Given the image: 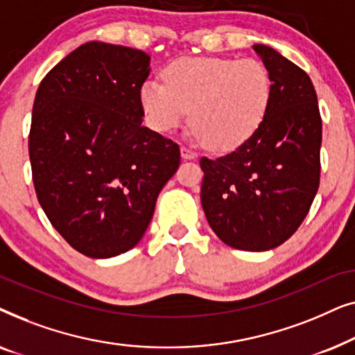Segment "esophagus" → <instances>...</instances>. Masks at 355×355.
<instances>
[{
	"label": "esophagus",
	"instance_id": "34e87169",
	"mask_svg": "<svg viewBox=\"0 0 355 355\" xmlns=\"http://www.w3.org/2000/svg\"><path fill=\"white\" fill-rule=\"evenodd\" d=\"M181 155H182L184 159H193V158L197 157V153L193 152L192 148L186 147V145H182V147H181Z\"/></svg>",
	"mask_w": 355,
	"mask_h": 355
}]
</instances>
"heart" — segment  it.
Here are the masks:
<instances>
[{
  "label": "heart",
  "mask_w": 355,
  "mask_h": 355,
  "mask_svg": "<svg viewBox=\"0 0 355 355\" xmlns=\"http://www.w3.org/2000/svg\"><path fill=\"white\" fill-rule=\"evenodd\" d=\"M273 100V79L255 58H179L148 79L140 103L150 128L168 132L187 111L191 125L208 148L232 152L259 132Z\"/></svg>",
  "instance_id": "b5f03b06"
}]
</instances>
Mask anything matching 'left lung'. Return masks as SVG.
Instances as JSON below:
<instances>
[{"mask_svg": "<svg viewBox=\"0 0 355 355\" xmlns=\"http://www.w3.org/2000/svg\"><path fill=\"white\" fill-rule=\"evenodd\" d=\"M254 51L273 79V100L254 137L225 157L200 159L202 207L230 247L275 249L297 231L320 186L322 116L307 72L273 48Z\"/></svg>", "mask_w": 355, "mask_h": 355, "instance_id": "8db88e82", "label": "left lung"}]
</instances>
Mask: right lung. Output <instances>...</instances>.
Here are the masks:
<instances>
[{"label":"right lung","instance_id":"1","mask_svg":"<svg viewBox=\"0 0 355 355\" xmlns=\"http://www.w3.org/2000/svg\"><path fill=\"white\" fill-rule=\"evenodd\" d=\"M148 74L147 53L89 42L43 77L33 101L37 198L67 244L92 259L137 245L181 163L176 142L142 125Z\"/></svg>","mask_w":355,"mask_h":355}]
</instances>
